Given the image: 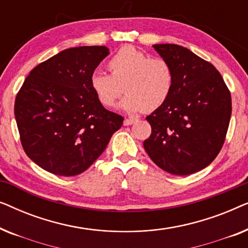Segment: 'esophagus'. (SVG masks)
Returning <instances> with one entry per match:
<instances>
[{
    "label": "esophagus",
    "mask_w": 248,
    "mask_h": 248,
    "mask_svg": "<svg viewBox=\"0 0 248 248\" xmlns=\"http://www.w3.org/2000/svg\"><path fill=\"white\" fill-rule=\"evenodd\" d=\"M133 123H134L133 118H125V120H124L125 126H128V125H132Z\"/></svg>",
    "instance_id": "1"
}]
</instances>
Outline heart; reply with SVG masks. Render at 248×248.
<instances>
[{"mask_svg":"<svg viewBox=\"0 0 248 248\" xmlns=\"http://www.w3.org/2000/svg\"><path fill=\"white\" fill-rule=\"evenodd\" d=\"M109 74L94 71L90 76V88L105 107L118 105L127 114L155 111L164 106L174 88V72L167 61L150 57L137 47L126 45L108 61Z\"/></svg>","mask_w":248,"mask_h":248,"instance_id":"obj_1","label":"heart"}]
</instances>
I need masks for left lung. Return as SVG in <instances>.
I'll use <instances>...</instances> for the list:
<instances>
[{
    "mask_svg": "<svg viewBox=\"0 0 248 248\" xmlns=\"http://www.w3.org/2000/svg\"><path fill=\"white\" fill-rule=\"evenodd\" d=\"M170 64L174 88L147 117L144 150L158 167L185 176L208 167L221 150L232 116V96L211 63L175 44L152 46Z\"/></svg>",
    "mask_w": 248,
    "mask_h": 248,
    "instance_id": "left-lung-1",
    "label": "left lung"
}]
</instances>
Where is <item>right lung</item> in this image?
I'll list each match as a JSON object with an SVG mask.
<instances>
[{
    "label": "right lung",
    "mask_w": 248,
    "mask_h": 248,
    "mask_svg": "<svg viewBox=\"0 0 248 248\" xmlns=\"http://www.w3.org/2000/svg\"><path fill=\"white\" fill-rule=\"evenodd\" d=\"M108 54L106 46L64 49L32 69L16 94L22 148L46 171L69 177L87 170L123 124L90 88L91 73Z\"/></svg>",
    "instance_id": "add662e5"
}]
</instances>
